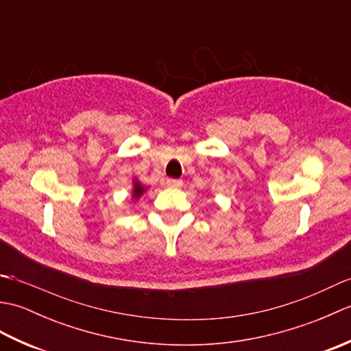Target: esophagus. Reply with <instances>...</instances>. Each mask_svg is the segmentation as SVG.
Masks as SVG:
<instances>
[{"label":"esophagus","mask_w":351,"mask_h":351,"mask_svg":"<svg viewBox=\"0 0 351 351\" xmlns=\"http://www.w3.org/2000/svg\"><path fill=\"white\" fill-rule=\"evenodd\" d=\"M166 184H167V187H173V189L182 187V181L181 180H167Z\"/></svg>","instance_id":"obj_1"}]
</instances>
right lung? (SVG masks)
<instances>
[{
	"label": "right lung",
	"instance_id": "obj_1",
	"mask_svg": "<svg viewBox=\"0 0 351 351\" xmlns=\"http://www.w3.org/2000/svg\"><path fill=\"white\" fill-rule=\"evenodd\" d=\"M146 190H147V187H145V185L141 184V182L137 180V178H134V181H132V191H131L132 202H136V200H138L141 196H143Z\"/></svg>",
	"mask_w": 351,
	"mask_h": 351
}]
</instances>
